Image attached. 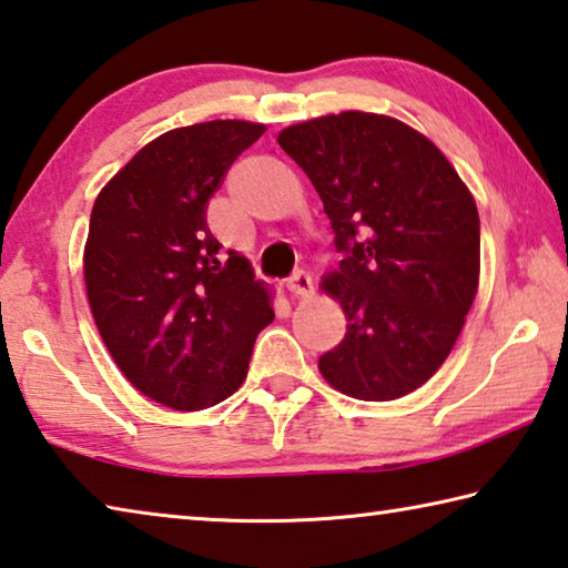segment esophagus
<instances>
[{
	"instance_id": "obj_1",
	"label": "esophagus",
	"mask_w": 568,
	"mask_h": 568,
	"mask_svg": "<svg viewBox=\"0 0 568 568\" xmlns=\"http://www.w3.org/2000/svg\"><path fill=\"white\" fill-rule=\"evenodd\" d=\"M287 291H291L293 295H297V297H307V295H313V277H311V273H305V271H295L291 277H287Z\"/></svg>"
}]
</instances>
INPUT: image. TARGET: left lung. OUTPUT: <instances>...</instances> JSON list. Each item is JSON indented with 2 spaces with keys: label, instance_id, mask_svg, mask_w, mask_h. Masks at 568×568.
Wrapping results in <instances>:
<instances>
[{
  "label": "left lung",
  "instance_id": "left-lung-1",
  "mask_svg": "<svg viewBox=\"0 0 568 568\" xmlns=\"http://www.w3.org/2000/svg\"><path fill=\"white\" fill-rule=\"evenodd\" d=\"M311 178L345 257L321 287L348 331L318 361L335 390L396 400L444 365L480 273L476 200L426 134L376 112H338L277 134Z\"/></svg>",
  "mask_w": 568,
  "mask_h": 568
}]
</instances>
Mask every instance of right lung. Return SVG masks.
<instances>
[{"mask_svg":"<svg viewBox=\"0 0 568 568\" xmlns=\"http://www.w3.org/2000/svg\"><path fill=\"white\" fill-rule=\"evenodd\" d=\"M265 132L213 120L148 142L94 200L84 243L92 318L122 376L175 410H203L243 386L271 287L243 255L223 261L205 210L227 168Z\"/></svg>","mask_w":568,"mask_h":568,"instance_id":"obj_1","label":"right lung"}]
</instances>
